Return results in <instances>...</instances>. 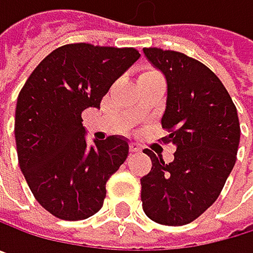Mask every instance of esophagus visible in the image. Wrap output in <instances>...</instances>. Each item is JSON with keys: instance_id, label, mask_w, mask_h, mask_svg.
Listing matches in <instances>:
<instances>
[{"instance_id": "34e87169", "label": "esophagus", "mask_w": 253, "mask_h": 253, "mask_svg": "<svg viewBox=\"0 0 253 253\" xmlns=\"http://www.w3.org/2000/svg\"><path fill=\"white\" fill-rule=\"evenodd\" d=\"M129 148H130V153H139L141 151V147L136 142H130Z\"/></svg>"}]
</instances>
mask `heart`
<instances>
[{"label":"heart","instance_id":"heart-1","mask_svg":"<svg viewBox=\"0 0 253 253\" xmlns=\"http://www.w3.org/2000/svg\"><path fill=\"white\" fill-rule=\"evenodd\" d=\"M160 74L156 72V71H147L141 75V80H145V78H151V77H159Z\"/></svg>","mask_w":253,"mask_h":253}]
</instances>
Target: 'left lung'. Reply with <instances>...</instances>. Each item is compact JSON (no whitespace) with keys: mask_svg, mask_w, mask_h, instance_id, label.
<instances>
[{"mask_svg":"<svg viewBox=\"0 0 253 253\" xmlns=\"http://www.w3.org/2000/svg\"><path fill=\"white\" fill-rule=\"evenodd\" d=\"M168 81L163 142L176 147L169 165L145 150L153 168L141 179L145 215L157 224L185 225L219 197L240 142L236 105L221 80L202 62L173 50L144 48Z\"/></svg>","mask_w":253,"mask_h":253,"instance_id":"8db88e82","label":"left lung"}]
</instances>
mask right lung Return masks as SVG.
Segmentation results:
<instances>
[{"instance_id":"right-lung-1","label":"right lung","mask_w":253,"mask_h":253,"mask_svg":"<svg viewBox=\"0 0 253 253\" xmlns=\"http://www.w3.org/2000/svg\"><path fill=\"white\" fill-rule=\"evenodd\" d=\"M139 56L133 47L66 44L45 56L22 87L14 118L19 166L37 202L56 218L80 221L99 212L108 179L127 159L121 136L87 147L81 112L100 108Z\"/></svg>"}]
</instances>
